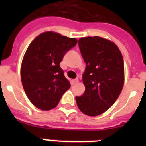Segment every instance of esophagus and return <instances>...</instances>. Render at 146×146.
Returning <instances> with one entry per match:
<instances>
[{
    "mask_svg": "<svg viewBox=\"0 0 146 146\" xmlns=\"http://www.w3.org/2000/svg\"><path fill=\"white\" fill-rule=\"evenodd\" d=\"M78 82H79V80H78L77 79H76V80H72V83H73V84L77 83Z\"/></svg>",
    "mask_w": 146,
    "mask_h": 146,
    "instance_id": "esophagus-1",
    "label": "esophagus"
}]
</instances>
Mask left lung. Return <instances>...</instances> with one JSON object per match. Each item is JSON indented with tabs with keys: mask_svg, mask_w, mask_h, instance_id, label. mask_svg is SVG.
<instances>
[{
	"mask_svg": "<svg viewBox=\"0 0 146 146\" xmlns=\"http://www.w3.org/2000/svg\"><path fill=\"white\" fill-rule=\"evenodd\" d=\"M78 44L86 64L82 74L86 90L76 100L82 113L95 117L110 108L120 96L124 82L123 59L114 43L101 37L82 38Z\"/></svg>",
	"mask_w": 146,
	"mask_h": 146,
	"instance_id": "1",
	"label": "left lung"
}]
</instances>
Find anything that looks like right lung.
<instances>
[{
  "instance_id": "right-lung-1",
  "label": "right lung",
  "mask_w": 146,
  "mask_h": 146,
  "mask_svg": "<svg viewBox=\"0 0 146 146\" xmlns=\"http://www.w3.org/2000/svg\"><path fill=\"white\" fill-rule=\"evenodd\" d=\"M76 43V38L46 32L28 47L22 62L21 80L26 96L36 108L43 111L54 108L70 89L60 63Z\"/></svg>"
}]
</instances>
